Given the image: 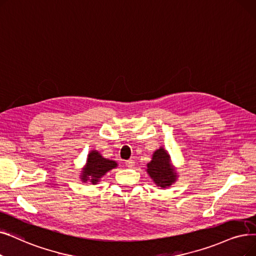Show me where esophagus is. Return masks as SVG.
Returning a JSON list of instances; mask_svg holds the SVG:
<instances>
[{
  "instance_id": "esophagus-1",
  "label": "esophagus",
  "mask_w": 256,
  "mask_h": 256,
  "mask_svg": "<svg viewBox=\"0 0 256 256\" xmlns=\"http://www.w3.org/2000/svg\"><path fill=\"white\" fill-rule=\"evenodd\" d=\"M126 165L128 166V168H132V166L135 165V161H134V160H132V159H130V160L126 161Z\"/></svg>"
}]
</instances>
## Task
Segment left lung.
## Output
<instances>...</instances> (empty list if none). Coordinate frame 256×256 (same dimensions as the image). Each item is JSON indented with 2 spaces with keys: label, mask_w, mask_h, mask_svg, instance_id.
Masks as SVG:
<instances>
[{
  "label": "left lung",
  "mask_w": 256,
  "mask_h": 256,
  "mask_svg": "<svg viewBox=\"0 0 256 256\" xmlns=\"http://www.w3.org/2000/svg\"><path fill=\"white\" fill-rule=\"evenodd\" d=\"M148 174L157 186L162 188L170 187L176 180V172L170 161V156L163 148L152 154V158L148 163Z\"/></svg>",
  "instance_id": "1"
}]
</instances>
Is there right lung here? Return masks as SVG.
Here are the masks:
<instances>
[{
    "instance_id": "1",
    "label": "right lung",
    "mask_w": 256,
    "mask_h": 256,
    "mask_svg": "<svg viewBox=\"0 0 256 256\" xmlns=\"http://www.w3.org/2000/svg\"><path fill=\"white\" fill-rule=\"evenodd\" d=\"M117 168V163L113 160L104 158L99 152L93 150L88 154L86 163L82 168L80 179L82 182L90 181L92 184H97L108 172Z\"/></svg>"
}]
</instances>
